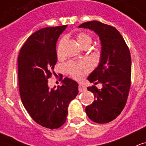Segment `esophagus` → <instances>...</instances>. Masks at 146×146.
<instances>
[{"label":"esophagus","mask_w":146,"mask_h":146,"mask_svg":"<svg viewBox=\"0 0 146 146\" xmlns=\"http://www.w3.org/2000/svg\"><path fill=\"white\" fill-rule=\"evenodd\" d=\"M78 90H79V92L81 93V92H83V91H86V87L85 86H84L83 84H79L78 85Z\"/></svg>","instance_id":"esophagus-1"}]
</instances>
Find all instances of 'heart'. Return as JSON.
Wrapping results in <instances>:
<instances>
[{
    "label": "heart",
    "instance_id": "1",
    "mask_svg": "<svg viewBox=\"0 0 146 146\" xmlns=\"http://www.w3.org/2000/svg\"><path fill=\"white\" fill-rule=\"evenodd\" d=\"M65 41V38L61 39L57 47V54L60 55L62 52V48L63 42ZM77 41L81 46H83L85 44L91 43V37L87 33H80L77 36ZM66 70L75 79H81L85 76L87 73L91 70V65L88 62L84 61L80 63L69 62L66 65Z\"/></svg>",
    "mask_w": 146,
    "mask_h": 146
}]
</instances>
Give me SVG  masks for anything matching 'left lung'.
Instances as JSON below:
<instances>
[{
	"label": "left lung",
	"instance_id": "1",
	"mask_svg": "<svg viewBox=\"0 0 146 146\" xmlns=\"http://www.w3.org/2000/svg\"><path fill=\"white\" fill-rule=\"evenodd\" d=\"M79 28L95 33L101 45L100 62L88 77L95 86L88 90L94 95V100L86 107L88 118L97 123H107L116 119L126 105L131 80V56L123 38L116 28L98 21L84 23Z\"/></svg>",
	"mask_w": 146,
	"mask_h": 146
}]
</instances>
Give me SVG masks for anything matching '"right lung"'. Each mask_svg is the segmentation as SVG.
Here are the masks:
<instances>
[{"instance_id":"1","label":"right lung","mask_w":146,"mask_h":146,"mask_svg":"<svg viewBox=\"0 0 146 146\" xmlns=\"http://www.w3.org/2000/svg\"><path fill=\"white\" fill-rule=\"evenodd\" d=\"M67 26L46 27L30 36L18 57L21 100L33 119L46 128L57 129L66 121L69 103L78 94V84L68 78L49 88L47 79L57 62L56 42Z\"/></svg>"}]
</instances>
